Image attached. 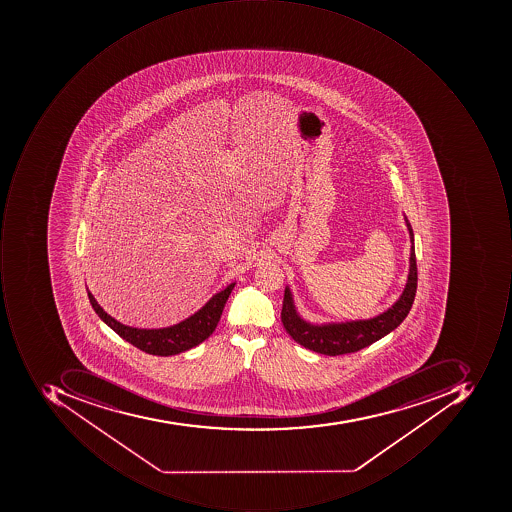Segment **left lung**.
I'll use <instances>...</instances> for the list:
<instances>
[{
	"instance_id": "8db88e82",
	"label": "left lung",
	"mask_w": 512,
	"mask_h": 512,
	"mask_svg": "<svg viewBox=\"0 0 512 512\" xmlns=\"http://www.w3.org/2000/svg\"><path fill=\"white\" fill-rule=\"evenodd\" d=\"M409 235H411V258H409V275L405 291L400 295L395 304L388 311L371 320L348 321L338 324L306 323L295 311L289 288L284 289L283 309H281V321L284 329L297 343L306 349L318 352V354L343 355L360 351L366 346L388 335L400 326L401 321L408 317L414 303L417 292V260H415L414 232L406 218Z\"/></svg>"
}]
</instances>
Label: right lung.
<instances>
[{"label":"right lung","instance_id":"add662e5","mask_svg":"<svg viewBox=\"0 0 512 512\" xmlns=\"http://www.w3.org/2000/svg\"><path fill=\"white\" fill-rule=\"evenodd\" d=\"M235 283L229 284L224 291L215 294L208 303L197 314L189 317L188 320L163 329H137L131 326H124L120 321L112 318L103 311L100 304L95 300L94 295L87 291V297L91 301L92 308L97 312L98 317L114 329L123 340L129 341L135 348L146 354L160 355V357H169V355L180 354L188 351L194 346L200 345L201 341L206 340L217 328L220 321L221 312L224 304L228 301Z\"/></svg>","mask_w":512,"mask_h":512}]
</instances>
